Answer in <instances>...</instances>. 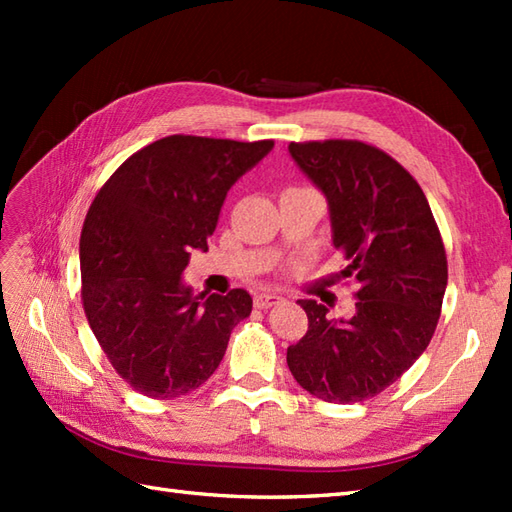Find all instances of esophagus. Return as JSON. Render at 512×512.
Segmentation results:
<instances>
[{
  "label": "esophagus",
  "instance_id": "esophagus-1",
  "mask_svg": "<svg viewBox=\"0 0 512 512\" xmlns=\"http://www.w3.org/2000/svg\"><path fill=\"white\" fill-rule=\"evenodd\" d=\"M279 301H281V297L275 295V292H257V295H255V306L257 308H270Z\"/></svg>",
  "mask_w": 512,
  "mask_h": 512
}]
</instances>
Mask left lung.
<instances>
[{
	"mask_svg": "<svg viewBox=\"0 0 512 512\" xmlns=\"http://www.w3.org/2000/svg\"><path fill=\"white\" fill-rule=\"evenodd\" d=\"M295 165L328 202L332 244L358 286L356 312L330 319L301 299L308 332L288 347L297 383L325 402L380 394L427 350L447 290V255L420 184L398 162L358 140L290 143Z\"/></svg>",
	"mask_w": 512,
	"mask_h": 512,
	"instance_id": "obj_1",
	"label": "left lung"
}]
</instances>
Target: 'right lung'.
Instances as JSON below:
<instances>
[{
  "label": "right lung",
  "mask_w": 512,
  "mask_h": 512,
  "mask_svg": "<svg viewBox=\"0 0 512 512\" xmlns=\"http://www.w3.org/2000/svg\"><path fill=\"white\" fill-rule=\"evenodd\" d=\"M273 147L167 136L127 158L94 198L81 233L83 308L140 394L171 400L198 389L253 310L244 288L193 295L182 275L191 250H209L226 193Z\"/></svg>",
  "instance_id": "1"
}]
</instances>
